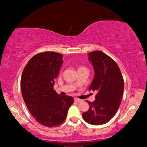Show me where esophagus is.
Returning <instances> with one entry per match:
<instances>
[{"label":"esophagus","instance_id":"esophagus-1","mask_svg":"<svg viewBox=\"0 0 147 147\" xmlns=\"http://www.w3.org/2000/svg\"><path fill=\"white\" fill-rule=\"evenodd\" d=\"M74 101L76 102H82V100H81V99H78V98H74Z\"/></svg>","mask_w":147,"mask_h":147}]
</instances>
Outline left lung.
<instances>
[{"label": "left lung", "mask_w": 147, "mask_h": 147, "mask_svg": "<svg viewBox=\"0 0 147 147\" xmlns=\"http://www.w3.org/2000/svg\"><path fill=\"white\" fill-rule=\"evenodd\" d=\"M94 76L89 91L97 92L93 102L88 101L89 109L82 113L84 120L93 125L108 123L117 111L124 91V80L116 62L102 52L88 54Z\"/></svg>", "instance_id": "1"}]
</instances>
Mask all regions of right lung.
I'll return each mask as SVG.
<instances>
[{
  "mask_svg": "<svg viewBox=\"0 0 147 147\" xmlns=\"http://www.w3.org/2000/svg\"><path fill=\"white\" fill-rule=\"evenodd\" d=\"M63 55L54 52L39 53L30 59L23 71L21 86L24 102L37 122L47 127L65 120L74 98L61 96L53 88L63 63Z\"/></svg>",
  "mask_w": 147,
  "mask_h": 147,
  "instance_id": "right-lung-1",
  "label": "right lung"
}]
</instances>
